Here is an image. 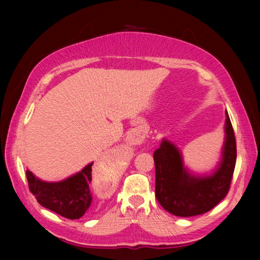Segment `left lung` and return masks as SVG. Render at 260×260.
Masks as SVG:
<instances>
[{"mask_svg":"<svg viewBox=\"0 0 260 260\" xmlns=\"http://www.w3.org/2000/svg\"><path fill=\"white\" fill-rule=\"evenodd\" d=\"M156 167V197L167 212L178 217H193L213 209L225 199L236 162V141L226 111L225 142L221 159L211 174L197 175L184 167L181 151L162 139L153 152Z\"/></svg>","mask_w":260,"mask_h":260,"instance_id":"1","label":"left lung"}]
</instances>
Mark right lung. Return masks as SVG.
Instances as JSON below:
<instances>
[{"instance_id":"1","label":"right lung","mask_w":260,"mask_h":260,"mask_svg":"<svg viewBox=\"0 0 260 260\" xmlns=\"http://www.w3.org/2000/svg\"><path fill=\"white\" fill-rule=\"evenodd\" d=\"M91 166L93 162H89L80 172L58 182L42 181L27 170L29 190L43 208L68 219H79L89 209L93 200L89 189Z\"/></svg>"}]
</instances>
